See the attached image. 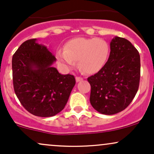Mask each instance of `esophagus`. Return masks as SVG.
Returning <instances> with one entry per match:
<instances>
[{"label":"esophagus","instance_id":"esophagus-1","mask_svg":"<svg viewBox=\"0 0 154 154\" xmlns=\"http://www.w3.org/2000/svg\"><path fill=\"white\" fill-rule=\"evenodd\" d=\"M75 79H76V82H80V81H82L83 79L82 77H76Z\"/></svg>","mask_w":154,"mask_h":154}]
</instances>
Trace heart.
I'll return each instance as SVG.
<instances>
[{"mask_svg": "<svg viewBox=\"0 0 154 154\" xmlns=\"http://www.w3.org/2000/svg\"><path fill=\"white\" fill-rule=\"evenodd\" d=\"M110 54V45L102 38H77L66 43L64 50L56 53V59L63 67L70 69L78 60V66L86 74H94L104 66Z\"/></svg>", "mask_w": 154, "mask_h": 154, "instance_id": "heart-1", "label": "heart"}]
</instances>
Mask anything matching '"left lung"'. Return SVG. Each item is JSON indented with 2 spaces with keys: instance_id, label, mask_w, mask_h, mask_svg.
<instances>
[{
  "instance_id": "8db88e82",
  "label": "left lung",
  "mask_w": 154,
  "mask_h": 154,
  "mask_svg": "<svg viewBox=\"0 0 154 154\" xmlns=\"http://www.w3.org/2000/svg\"><path fill=\"white\" fill-rule=\"evenodd\" d=\"M110 49L104 66L88 78L92 106L106 115L117 114L130 105L140 77L139 53L129 40L116 36L111 40Z\"/></svg>"
}]
</instances>
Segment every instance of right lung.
<instances>
[{
  "label": "right lung",
  "mask_w": 154,
  "mask_h": 154,
  "mask_svg": "<svg viewBox=\"0 0 154 154\" xmlns=\"http://www.w3.org/2000/svg\"><path fill=\"white\" fill-rule=\"evenodd\" d=\"M56 59L37 39L24 42L12 58L14 89L26 111L49 117L64 109L75 85L73 75H61L52 66Z\"/></svg>",
  "instance_id": "add662e5"
}]
</instances>
